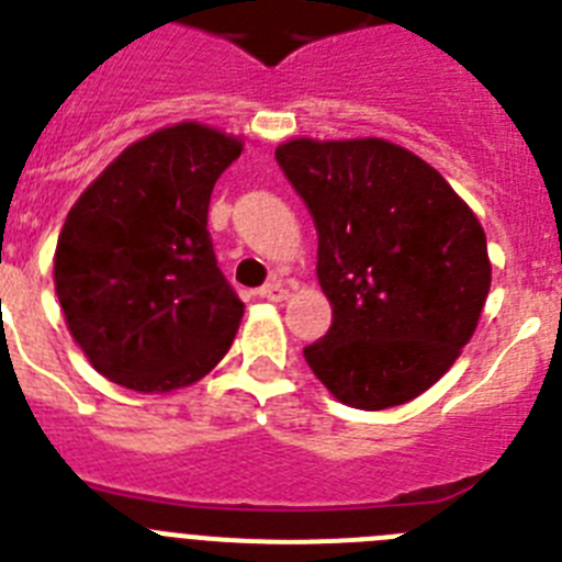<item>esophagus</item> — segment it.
<instances>
[{
    "mask_svg": "<svg viewBox=\"0 0 562 562\" xmlns=\"http://www.w3.org/2000/svg\"><path fill=\"white\" fill-rule=\"evenodd\" d=\"M258 295L265 297V301H272V304H278V301H286V297H290V290H286L281 281H272V284L261 286V290H258Z\"/></svg>",
    "mask_w": 562,
    "mask_h": 562,
    "instance_id": "1",
    "label": "esophagus"
}]
</instances>
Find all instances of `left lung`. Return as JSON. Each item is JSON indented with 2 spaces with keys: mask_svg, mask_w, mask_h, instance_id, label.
I'll return each mask as SVG.
<instances>
[{
  "mask_svg": "<svg viewBox=\"0 0 562 562\" xmlns=\"http://www.w3.org/2000/svg\"><path fill=\"white\" fill-rule=\"evenodd\" d=\"M276 160L317 227V281L331 329L304 357L342 405L416 400L459 360L493 265L479 216L450 182L382 137H295Z\"/></svg>",
  "mask_w": 562,
  "mask_h": 562,
  "instance_id": "1",
  "label": "left lung"
}]
</instances>
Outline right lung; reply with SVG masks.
Masks as SVG:
<instances>
[{
	"label": "right lung",
	"instance_id": "obj_1",
	"mask_svg": "<svg viewBox=\"0 0 562 562\" xmlns=\"http://www.w3.org/2000/svg\"><path fill=\"white\" fill-rule=\"evenodd\" d=\"M236 134L182 121L123 148L69 207L53 281L92 369L123 389H188L227 355L245 304L216 267L207 205Z\"/></svg>",
	"mask_w": 562,
	"mask_h": 562
}]
</instances>
